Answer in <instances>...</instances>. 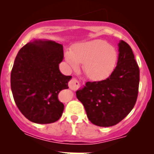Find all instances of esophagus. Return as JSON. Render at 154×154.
Returning <instances> with one entry per match:
<instances>
[{
	"mask_svg": "<svg viewBox=\"0 0 154 154\" xmlns=\"http://www.w3.org/2000/svg\"><path fill=\"white\" fill-rule=\"evenodd\" d=\"M69 88H70L71 89H72V90H76V89H78V88L79 87L80 83L78 80H76L75 79H73L69 82Z\"/></svg>",
	"mask_w": 154,
	"mask_h": 154,
	"instance_id": "obj_1",
	"label": "esophagus"
}]
</instances>
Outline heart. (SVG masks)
Returning a JSON list of instances; mask_svg holds the SVG:
<instances>
[{"instance_id": "obj_1", "label": "heart", "mask_w": 154, "mask_h": 154, "mask_svg": "<svg viewBox=\"0 0 154 154\" xmlns=\"http://www.w3.org/2000/svg\"><path fill=\"white\" fill-rule=\"evenodd\" d=\"M65 59L70 69L77 70L83 64V71L88 78L101 81L112 74L118 60L115 48L103 40L82 42L72 51L65 52Z\"/></svg>"}]
</instances>
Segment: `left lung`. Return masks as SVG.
Instances as JSON below:
<instances>
[{"mask_svg": "<svg viewBox=\"0 0 154 154\" xmlns=\"http://www.w3.org/2000/svg\"><path fill=\"white\" fill-rule=\"evenodd\" d=\"M118 48L117 65L109 77L100 82H87L76 91L88 119L103 127L123 120L134 107L138 95L140 69L133 51L122 40Z\"/></svg>", "mask_w": 154, "mask_h": 154, "instance_id": "left-lung-1", "label": "left lung"}]
</instances>
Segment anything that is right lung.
Masks as SVG:
<instances>
[{
	"mask_svg": "<svg viewBox=\"0 0 154 154\" xmlns=\"http://www.w3.org/2000/svg\"><path fill=\"white\" fill-rule=\"evenodd\" d=\"M63 46L48 39H31L17 53L11 74V87L17 108L30 121L54 123L62 116L64 104L58 99L69 89L72 76L59 70Z\"/></svg>",
	"mask_w": 154,
	"mask_h": 154,
	"instance_id": "add662e5",
	"label": "right lung"
}]
</instances>
